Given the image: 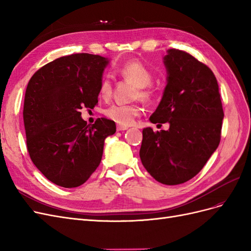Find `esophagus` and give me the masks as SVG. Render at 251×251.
<instances>
[{
  "mask_svg": "<svg viewBox=\"0 0 251 251\" xmlns=\"http://www.w3.org/2000/svg\"><path fill=\"white\" fill-rule=\"evenodd\" d=\"M127 128L128 126H120V125L117 126V131H126Z\"/></svg>",
  "mask_w": 251,
  "mask_h": 251,
  "instance_id": "34e87169",
  "label": "esophagus"
}]
</instances>
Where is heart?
Instances as JSON below:
<instances>
[{"label":"heart","instance_id":"1","mask_svg":"<svg viewBox=\"0 0 251 251\" xmlns=\"http://www.w3.org/2000/svg\"><path fill=\"white\" fill-rule=\"evenodd\" d=\"M117 73L126 80L133 82L137 86L134 97L139 98L144 102H153L157 96L158 91L151 85L153 73L141 60L130 59L121 64L117 68ZM113 93V82L108 75L100 79V95L107 100ZM142 113V109L137 103H115L104 111L105 116L115 121L120 126H130L134 123L136 117Z\"/></svg>","mask_w":251,"mask_h":251}]
</instances>
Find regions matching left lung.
Returning a JSON list of instances; mask_svg holds the SVG:
<instances>
[{
	"label": "left lung",
	"instance_id": "8db88e82",
	"mask_svg": "<svg viewBox=\"0 0 251 251\" xmlns=\"http://www.w3.org/2000/svg\"><path fill=\"white\" fill-rule=\"evenodd\" d=\"M168 52V85L150 120L170 128H143L139 155L155 180L177 185L194 178L217 150L224 112L214 72L185 51Z\"/></svg>",
	"mask_w": 251,
	"mask_h": 251
}]
</instances>
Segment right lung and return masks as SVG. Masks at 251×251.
Segmentation results:
<instances>
[{
  "mask_svg": "<svg viewBox=\"0 0 251 251\" xmlns=\"http://www.w3.org/2000/svg\"><path fill=\"white\" fill-rule=\"evenodd\" d=\"M107 65L102 56L74 53L43 66L28 82L23 109L27 151L58 186L85 183L101 161L104 139L116 132L113 120L97 118L89 126L79 112L98 103Z\"/></svg>",
  "mask_w": 251,
  "mask_h": 251,
  "instance_id": "1",
  "label": "right lung"
}]
</instances>
